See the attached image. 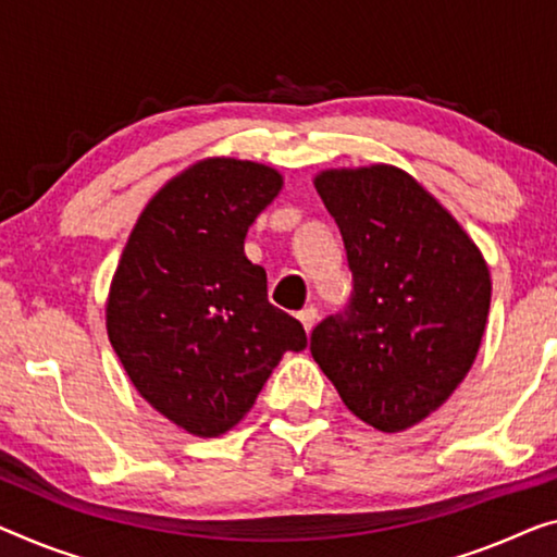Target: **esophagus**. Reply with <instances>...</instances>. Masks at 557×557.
I'll use <instances>...</instances> for the list:
<instances>
[{"label":"esophagus","instance_id":"1","mask_svg":"<svg viewBox=\"0 0 557 557\" xmlns=\"http://www.w3.org/2000/svg\"><path fill=\"white\" fill-rule=\"evenodd\" d=\"M297 318H300V322H302V327L307 330V332H312V327L318 325V307H305V310H300V314H297Z\"/></svg>","mask_w":557,"mask_h":557}]
</instances>
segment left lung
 Returning <instances> with one entry per match:
<instances>
[{"instance_id":"obj_1","label":"left lung","mask_w":557,"mask_h":557,"mask_svg":"<svg viewBox=\"0 0 557 557\" xmlns=\"http://www.w3.org/2000/svg\"><path fill=\"white\" fill-rule=\"evenodd\" d=\"M314 187L343 235L352 295L312 330L310 352L347 410L400 433L475 362L491 272L458 220L393 164L325 170Z\"/></svg>"}]
</instances>
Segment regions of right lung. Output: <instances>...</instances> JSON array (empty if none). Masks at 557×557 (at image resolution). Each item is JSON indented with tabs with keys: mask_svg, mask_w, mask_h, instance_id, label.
Here are the masks:
<instances>
[{
	"mask_svg": "<svg viewBox=\"0 0 557 557\" xmlns=\"http://www.w3.org/2000/svg\"><path fill=\"white\" fill-rule=\"evenodd\" d=\"M282 189L268 164L212 157L149 199L107 300V335L137 393L197 437L235 428L307 335L268 300L245 235Z\"/></svg>",
	"mask_w": 557,
	"mask_h": 557,
	"instance_id": "add662e5",
	"label": "right lung"
}]
</instances>
